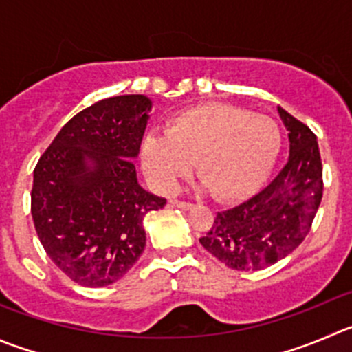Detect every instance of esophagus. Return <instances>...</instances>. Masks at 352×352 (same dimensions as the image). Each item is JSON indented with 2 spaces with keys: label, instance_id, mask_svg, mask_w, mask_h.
I'll return each mask as SVG.
<instances>
[{
  "label": "esophagus",
  "instance_id": "34e87169",
  "mask_svg": "<svg viewBox=\"0 0 352 352\" xmlns=\"http://www.w3.org/2000/svg\"><path fill=\"white\" fill-rule=\"evenodd\" d=\"M170 206L173 207H178V209H182V210H190L192 209V204H188V202H182V200H170Z\"/></svg>",
  "mask_w": 352,
  "mask_h": 352
}]
</instances>
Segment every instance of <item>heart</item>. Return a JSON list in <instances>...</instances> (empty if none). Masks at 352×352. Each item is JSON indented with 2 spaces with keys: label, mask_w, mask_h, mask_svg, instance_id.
I'll return each mask as SVG.
<instances>
[{
  "label": "heart",
  "mask_w": 352,
  "mask_h": 352,
  "mask_svg": "<svg viewBox=\"0 0 352 352\" xmlns=\"http://www.w3.org/2000/svg\"><path fill=\"white\" fill-rule=\"evenodd\" d=\"M280 128L271 117L226 103H206L174 116L166 136L150 135L142 166L150 185L173 193L192 173L216 200L249 195L266 178L280 152Z\"/></svg>",
  "instance_id": "obj_1"
}]
</instances>
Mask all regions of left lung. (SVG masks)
<instances>
[{"label":"left lung","instance_id":"left-lung-1","mask_svg":"<svg viewBox=\"0 0 352 352\" xmlns=\"http://www.w3.org/2000/svg\"><path fill=\"white\" fill-rule=\"evenodd\" d=\"M289 131V160L270 185L233 209L217 212L200 239L204 249L232 270L257 271L285 259L300 245L323 197L316 136L278 107Z\"/></svg>","mask_w":352,"mask_h":352}]
</instances>
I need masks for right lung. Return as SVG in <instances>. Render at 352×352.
I'll return each instance as SVG.
<instances>
[{"label":"right lung","mask_w":352,"mask_h":352,"mask_svg":"<svg viewBox=\"0 0 352 352\" xmlns=\"http://www.w3.org/2000/svg\"><path fill=\"white\" fill-rule=\"evenodd\" d=\"M150 110L145 95L100 100L60 129L36 166V233L50 259L79 285L122 278L145 249L143 217L166 206L136 178Z\"/></svg>","instance_id":"1"}]
</instances>
